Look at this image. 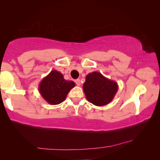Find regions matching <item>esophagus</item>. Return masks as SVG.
I'll list each match as a JSON object with an SVG mask.
<instances>
[{
    "mask_svg": "<svg viewBox=\"0 0 160 160\" xmlns=\"http://www.w3.org/2000/svg\"><path fill=\"white\" fill-rule=\"evenodd\" d=\"M75 83H76V85H78V86H80V80L79 79L75 80Z\"/></svg>",
    "mask_w": 160,
    "mask_h": 160,
    "instance_id": "obj_1",
    "label": "esophagus"
}]
</instances>
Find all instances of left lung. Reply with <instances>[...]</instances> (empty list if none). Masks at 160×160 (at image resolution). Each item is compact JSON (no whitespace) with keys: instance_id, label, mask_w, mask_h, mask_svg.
I'll return each mask as SVG.
<instances>
[{"instance_id":"obj_1","label":"left lung","mask_w":160,"mask_h":160,"mask_svg":"<svg viewBox=\"0 0 160 160\" xmlns=\"http://www.w3.org/2000/svg\"><path fill=\"white\" fill-rule=\"evenodd\" d=\"M118 89L117 82L108 79L99 72L89 73L83 84V91L88 101L98 107L112 102Z\"/></svg>"}]
</instances>
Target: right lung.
Here are the masks:
<instances>
[{
    "label": "right lung",
    "mask_w": 160,
    "mask_h": 160,
    "mask_svg": "<svg viewBox=\"0 0 160 160\" xmlns=\"http://www.w3.org/2000/svg\"><path fill=\"white\" fill-rule=\"evenodd\" d=\"M73 81L66 80L61 72L53 70L44 78L39 85V91L46 102L51 105L61 104L69 91L73 88Z\"/></svg>",
    "instance_id": "right-lung-1"
}]
</instances>
